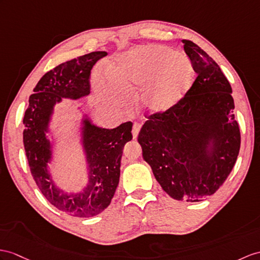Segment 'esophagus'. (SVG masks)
I'll use <instances>...</instances> for the list:
<instances>
[{
    "label": "esophagus",
    "instance_id": "34e87169",
    "mask_svg": "<svg viewBox=\"0 0 260 260\" xmlns=\"http://www.w3.org/2000/svg\"><path fill=\"white\" fill-rule=\"evenodd\" d=\"M140 129H141V124L138 123V122H135L134 126H132V137H134V139H137Z\"/></svg>",
    "mask_w": 260,
    "mask_h": 260
}]
</instances>
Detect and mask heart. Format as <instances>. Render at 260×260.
Returning a JSON list of instances; mask_svg holds the SVG:
<instances>
[{
  "label": "heart",
  "mask_w": 260,
  "mask_h": 260,
  "mask_svg": "<svg viewBox=\"0 0 260 260\" xmlns=\"http://www.w3.org/2000/svg\"><path fill=\"white\" fill-rule=\"evenodd\" d=\"M110 79L94 76L93 85L103 98L118 100L116 86L131 94L141 91L144 112L161 113L185 96L194 81V69L184 56L161 45L140 46L122 55L109 68ZM119 101V100H118Z\"/></svg>",
  "instance_id": "obj_1"
}]
</instances>
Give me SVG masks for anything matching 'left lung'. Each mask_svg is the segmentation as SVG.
Listing matches in <instances>:
<instances>
[{
  "instance_id": "8db88e82",
  "label": "left lung",
  "mask_w": 260,
  "mask_h": 260,
  "mask_svg": "<svg viewBox=\"0 0 260 260\" xmlns=\"http://www.w3.org/2000/svg\"><path fill=\"white\" fill-rule=\"evenodd\" d=\"M182 42L198 77L172 108L149 117L138 141L163 191L178 201L201 202L235 166L240 132L230 81L203 49Z\"/></svg>"
}]
</instances>
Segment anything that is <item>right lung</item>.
I'll list each match as a JSON object with an SVG mask.
<instances>
[{"mask_svg":"<svg viewBox=\"0 0 260 260\" xmlns=\"http://www.w3.org/2000/svg\"><path fill=\"white\" fill-rule=\"evenodd\" d=\"M106 52H92L62 62L47 72L30 94L23 123V142L30 173L50 204L76 217H92L109 206L120 178L124 144L132 139V122L115 129L93 124L87 113L80 122V143L87 167V183L79 192L67 193L49 172L55 139L49 140L54 107L61 99L77 100L90 93V71Z\"/></svg>","mask_w":260,"mask_h":260,"instance_id":"obj_1","label":"right lung"}]
</instances>
